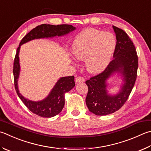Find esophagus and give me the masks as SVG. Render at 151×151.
<instances>
[{
    "label": "esophagus",
    "instance_id": "esophagus-1",
    "mask_svg": "<svg viewBox=\"0 0 151 151\" xmlns=\"http://www.w3.org/2000/svg\"><path fill=\"white\" fill-rule=\"evenodd\" d=\"M84 82V78L83 77H81V76H78V77H76L75 79V83H81Z\"/></svg>",
    "mask_w": 151,
    "mask_h": 151
}]
</instances>
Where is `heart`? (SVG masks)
<instances>
[{
	"mask_svg": "<svg viewBox=\"0 0 151 151\" xmlns=\"http://www.w3.org/2000/svg\"><path fill=\"white\" fill-rule=\"evenodd\" d=\"M116 46V40L113 34L88 28L75 38L71 51L76 59L86 60L88 72L99 74L108 67Z\"/></svg>",
	"mask_w": 151,
	"mask_h": 151,
	"instance_id": "heart-1",
	"label": "heart"
}]
</instances>
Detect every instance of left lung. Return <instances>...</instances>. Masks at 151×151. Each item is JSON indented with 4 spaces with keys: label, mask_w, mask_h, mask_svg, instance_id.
I'll return each instance as SVG.
<instances>
[{
    "label": "left lung",
    "mask_w": 151,
    "mask_h": 151,
    "mask_svg": "<svg viewBox=\"0 0 151 151\" xmlns=\"http://www.w3.org/2000/svg\"><path fill=\"white\" fill-rule=\"evenodd\" d=\"M116 35L114 60L102 73L86 81L88 91L86 104L89 111L96 116H106L119 109L127 101L135 84L138 68V57L135 45L123 29L113 26ZM117 73L122 80L116 95L108 93L106 81Z\"/></svg>",
    "instance_id": "obj_1"
}]
</instances>
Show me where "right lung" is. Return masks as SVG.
Instances as JSON below:
<instances>
[{
    "mask_svg": "<svg viewBox=\"0 0 151 151\" xmlns=\"http://www.w3.org/2000/svg\"><path fill=\"white\" fill-rule=\"evenodd\" d=\"M75 27L68 24L61 25H50L42 24L32 29L21 40L17 49L14 62L13 74L14 78V86L17 94L25 106L32 113L43 117H52L57 116L62 111L65 106V94L69 92L75 86V77L73 76H64L60 78L48 96L40 101H33L26 98L22 95L18 89V81L20 73V46L29 41L42 38H51L56 36H63L74 31Z\"/></svg>",
    "mask_w": 151,
    "mask_h": 151,
    "instance_id": "1",
    "label": "right lung"
}]
</instances>
